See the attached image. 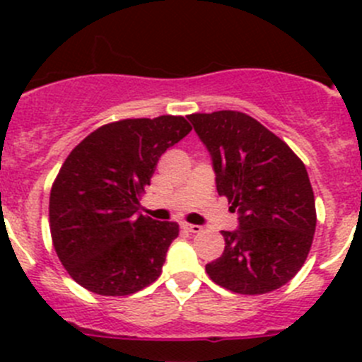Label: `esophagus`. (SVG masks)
Instances as JSON below:
<instances>
[{"label": "esophagus", "mask_w": 362, "mask_h": 362, "mask_svg": "<svg viewBox=\"0 0 362 362\" xmlns=\"http://www.w3.org/2000/svg\"><path fill=\"white\" fill-rule=\"evenodd\" d=\"M182 229L187 233H199L202 231V226H194V224H187V222H184V224H182Z\"/></svg>", "instance_id": "1"}]
</instances>
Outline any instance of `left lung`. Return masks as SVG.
Listing matches in <instances>:
<instances>
[{
  "mask_svg": "<svg viewBox=\"0 0 362 362\" xmlns=\"http://www.w3.org/2000/svg\"><path fill=\"white\" fill-rule=\"evenodd\" d=\"M214 160L218 196L240 214L222 231L224 252L208 262L217 286L238 294L280 289L308 257L317 224L315 198L303 160L275 133L235 110L187 115Z\"/></svg>",
  "mask_w": 362,
  "mask_h": 362,
  "instance_id": "obj_1",
  "label": "left lung"
}]
</instances>
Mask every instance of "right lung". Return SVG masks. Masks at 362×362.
<instances>
[{
	"label": "right lung",
	"instance_id": "obj_1",
	"mask_svg": "<svg viewBox=\"0 0 362 362\" xmlns=\"http://www.w3.org/2000/svg\"><path fill=\"white\" fill-rule=\"evenodd\" d=\"M191 129L180 115L124 119L69 152L50 189L49 222L57 257L83 289L129 296L159 279L178 224L138 208L160 156Z\"/></svg>",
	"mask_w": 362,
	"mask_h": 362
}]
</instances>
